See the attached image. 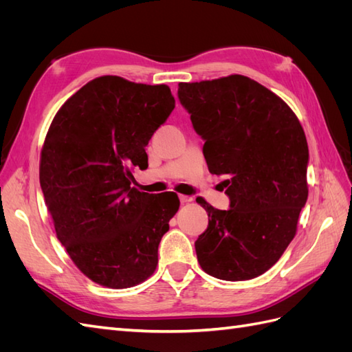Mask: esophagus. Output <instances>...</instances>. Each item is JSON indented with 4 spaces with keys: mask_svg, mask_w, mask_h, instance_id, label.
<instances>
[{
    "mask_svg": "<svg viewBox=\"0 0 352 352\" xmlns=\"http://www.w3.org/2000/svg\"><path fill=\"white\" fill-rule=\"evenodd\" d=\"M179 199L182 204H188V202L192 201V197H188V195H179Z\"/></svg>",
    "mask_w": 352,
    "mask_h": 352,
    "instance_id": "1",
    "label": "esophagus"
}]
</instances>
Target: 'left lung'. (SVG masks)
Wrapping results in <instances>:
<instances>
[{
	"label": "left lung",
	"mask_w": 352,
	"mask_h": 352,
	"mask_svg": "<svg viewBox=\"0 0 352 352\" xmlns=\"http://www.w3.org/2000/svg\"><path fill=\"white\" fill-rule=\"evenodd\" d=\"M179 100L206 141L210 173L223 182L229 210L204 198L208 226L195 241L207 274L250 280L278 261L296 233L308 197V145L302 126L280 97L242 74L180 82Z\"/></svg>",
	"instance_id": "1"
}]
</instances>
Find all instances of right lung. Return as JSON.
<instances>
[{"mask_svg": "<svg viewBox=\"0 0 352 352\" xmlns=\"http://www.w3.org/2000/svg\"><path fill=\"white\" fill-rule=\"evenodd\" d=\"M175 109L167 85L100 76L61 105L47 132L39 182L58 241L92 282L111 289L155 272L177 194L132 186L145 146Z\"/></svg>", "mask_w": 352, "mask_h": 352, "instance_id": "add662e5", "label": "right lung"}]
</instances>
